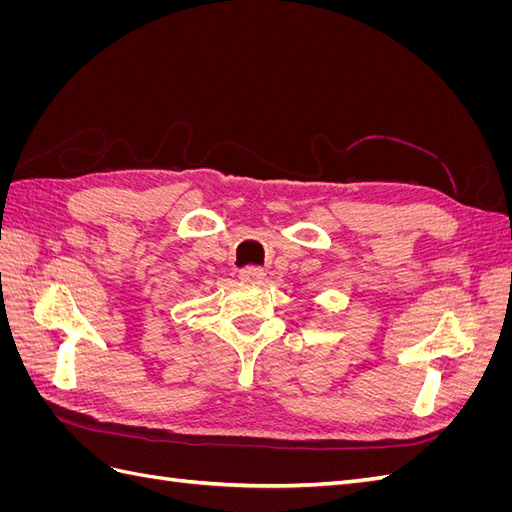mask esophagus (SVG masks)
<instances>
[{
	"label": "esophagus",
	"mask_w": 512,
	"mask_h": 512,
	"mask_svg": "<svg viewBox=\"0 0 512 512\" xmlns=\"http://www.w3.org/2000/svg\"><path fill=\"white\" fill-rule=\"evenodd\" d=\"M239 277H241V280H245V282H260L262 277H265V271H262L256 265H247V267H243L239 271Z\"/></svg>",
	"instance_id": "1"
}]
</instances>
